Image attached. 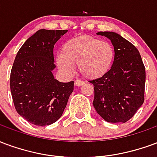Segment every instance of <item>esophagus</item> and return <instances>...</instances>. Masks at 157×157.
<instances>
[{
	"mask_svg": "<svg viewBox=\"0 0 157 157\" xmlns=\"http://www.w3.org/2000/svg\"><path fill=\"white\" fill-rule=\"evenodd\" d=\"M83 83H83V81H81V80L77 79V80H75V81H74V84H75V86H78V87L82 86Z\"/></svg>",
	"mask_w": 157,
	"mask_h": 157,
	"instance_id": "esophagus-1",
	"label": "esophagus"
}]
</instances>
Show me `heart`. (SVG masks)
<instances>
[{
  "mask_svg": "<svg viewBox=\"0 0 157 157\" xmlns=\"http://www.w3.org/2000/svg\"><path fill=\"white\" fill-rule=\"evenodd\" d=\"M115 51L109 43L94 36H79L67 40L62 47V53L56 58L62 71L71 74L78 64L80 74L88 79L103 77L110 69Z\"/></svg>",
  "mask_w": 157,
  "mask_h": 157,
  "instance_id": "1",
  "label": "heart"
}]
</instances>
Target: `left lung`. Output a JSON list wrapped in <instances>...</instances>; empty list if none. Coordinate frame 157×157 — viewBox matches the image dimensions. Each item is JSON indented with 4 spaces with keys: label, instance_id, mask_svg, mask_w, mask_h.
<instances>
[{
    "label": "left lung",
    "instance_id": "left-lung-1",
    "mask_svg": "<svg viewBox=\"0 0 157 157\" xmlns=\"http://www.w3.org/2000/svg\"><path fill=\"white\" fill-rule=\"evenodd\" d=\"M97 35L110 40L115 58L107 74L90 81L94 90L93 105L105 121L124 123L144 103L145 66L138 49L120 34L99 32Z\"/></svg>",
    "mask_w": 157,
    "mask_h": 157
}]
</instances>
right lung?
Wrapping results in <instances>:
<instances>
[{"label":"right lung","instance_id":"1","mask_svg":"<svg viewBox=\"0 0 157 157\" xmlns=\"http://www.w3.org/2000/svg\"><path fill=\"white\" fill-rule=\"evenodd\" d=\"M67 30L40 29L24 42L11 67L10 87L18 114L35 125L44 126L61 117L74 81L62 83L53 76V47Z\"/></svg>","mask_w":157,"mask_h":157}]
</instances>
